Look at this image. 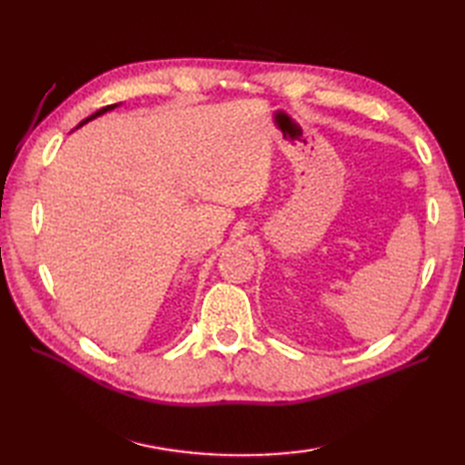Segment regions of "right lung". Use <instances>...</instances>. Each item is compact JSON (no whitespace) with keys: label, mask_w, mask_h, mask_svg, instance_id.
<instances>
[{"label":"right lung","mask_w":465,"mask_h":465,"mask_svg":"<svg viewBox=\"0 0 465 465\" xmlns=\"http://www.w3.org/2000/svg\"><path fill=\"white\" fill-rule=\"evenodd\" d=\"M120 105V104H114V105H105V107H102V110H97L95 114H92L90 117H85V120L77 125V127H82L84 124H87V122H92V120H95V117H100V115H104V114H107V112H112V110H115V107Z\"/></svg>","instance_id":"right-lung-1"}]
</instances>
